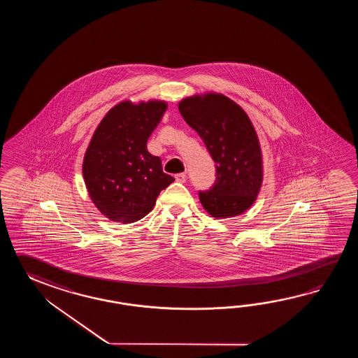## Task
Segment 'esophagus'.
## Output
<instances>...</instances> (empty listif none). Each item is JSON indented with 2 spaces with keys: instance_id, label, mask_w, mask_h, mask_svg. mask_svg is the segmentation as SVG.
Returning a JSON list of instances; mask_svg holds the SVG:
<instances>
[{
  "instance_id": "34e87169",
  "label": "esophagus",
  "mask_w": 358,
  "mask_h": 358,
  "mask_svg": "<svg viewBox=\"0 0 358 358\" xmlns=\"http://www.w3.org/2000/svg\"><path fill=\"white\" fill-rule=\"evenodd\" d=\"M185 179H187V176H185V173H180V174H176V180L179 182H185Z\"/></svg>"
}]
</instances>
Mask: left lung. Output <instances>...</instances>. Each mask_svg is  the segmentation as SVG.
Masks as SVG:
<instances>
[{
	"label": "left lung",
	"instance_id": "1",
	"mask_svg": "<svg viewBox=\"0 0 358 358\" xmlns=\"http://www.w3.org/2000/svg\"><path fill=\"white\" fill-rule=\"evenodd\" d=\"M178 107L216 162L213 188L199 192L203 208L216 219L247 211L264 179L259 137L248 115L233 99L215 92L182 99Z\"/></svg>",
	"mask_w": 358,
	"mask_h": 358
}]
</instances>
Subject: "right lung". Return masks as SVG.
<instances>
[{"label":"right lung","instance_id":"right-lung-1","mask_svg":"<svg viewBox=\"0 0 358 358\" xmlns=\"http://www.w3.org/2000/svg\"><path fill=\"white\" fill-rule=\"evenodd\" d=\"M168 108L165 101H122L101 120L83 160L92 202L110 220L134 222L151 213L160 192L174 182L147 141Z\"/></svg>","mask_w":358,"mask_h":358}]
</instances>
